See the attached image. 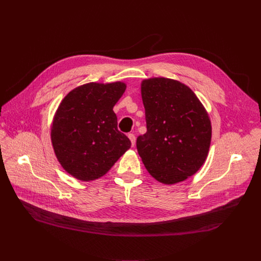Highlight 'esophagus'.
Listing matches in <instances>:
<instances>
[{
  "label": "esophagus",
  "mask_w": 261,
  "mask_h": 261,
  "mask_svg": "<svg viewBox=\"0 0 261 261\" xmlns=\"http://www.w3.org/2000/svg\"><path fill=\"white\" fill-rule=\"evenodd\" d=\"M128 137H129L130 141H131L132 146H134V145H135V136H134V134H133V133H129V134H128Z\"/></svg>",
  "instance_id": "34e87169"
}]
</instances>
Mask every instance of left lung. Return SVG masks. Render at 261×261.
<instances>
[{"mask_svg":"<svg viewBox=\"0 0 261 261\" xmlns=\"http://www.w3.org/2000/svg\"><path fill=\"white\" fill-rule=\"evenodd\" d=\"M146 133L136 140L137 152L158 181L172 185L193 175L204 163L212 138L205 108L186 85L154 77L141 83Z\"/></svg>","mask_w":261,"mask_h":261,"instance_id":"8db88e82","label":"left lung"}]
</instances>
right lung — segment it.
Segmentation results:
<instances>
[{
  "label": "right lung",
  "mask_w": 261,
  "mask_h": 261,
  "mask_svg": "<svg viewBox=\"0 0 261 261\" xmlns=\"http://www.w3.org/2000/svg\"><path fill=\"white\" fill-rule=\"evenodd\" d=\"M126 84L90 83L67 94L51 125V143L62 167L89 181L104 175L131 146L118 130L114 106Z\"/></svg>",
  "instance_id": "1"
}]
</instances>
